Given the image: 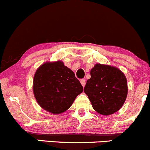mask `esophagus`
<instances>
[{"label":"esophagus","instance_id":"34e87169","mask_svg":"<svg viewBox=\"0 0 150 150\" xmlns=\"http://www.w3.org/2000/svg\"><path fill=\"white\" fill-rule=\"evenodd\" d=\"M80 83H81V85H82V87H85V84H86V82H85V79H81V80H80Z\"/></svg>","mask_w":150,"mask_h":150}]
</instances>
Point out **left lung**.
I'll list each match as a JSON object with an SVG mask.
<instances>
[{
    "label": "left lung",
    "mask_w": 150,
    "mask_h": 150,
    "mask_svg": "<svg viewBox=\"0 0 150 150\" xmlns=\"http://www.w3.org/2000/svg\"><path fill=\"white\" fill-rule=\"evenodd\" d=\"M84 92L98 113L108 116L123 106L128 94L125 75L118 68L97 63L90 71Z\"/></svg>",
    "instance_id": "1"
}]
</instances>
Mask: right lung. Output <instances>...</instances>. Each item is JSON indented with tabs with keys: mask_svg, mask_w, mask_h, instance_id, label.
<instances>
[{
	"mask_svg": "<svg viewBox=\"0 0 150 150\" xmlns=\"http://www.w3.org/2000/svg\"><path fill=\"white\" fill-rule=\"evenodd\" d=\"M33 92L42 108L59 114L68 110L77 95L83 92L75 73L61 61L46 62L34 76Z\"/></svg>",
	"mask_w": 150,
	"mask_h": 150,
	"instance_id": "add662e5",
	"label": "right lung"
}]
</instances>
